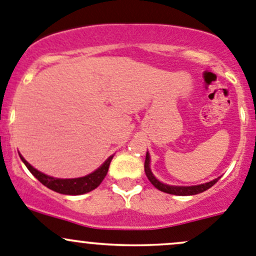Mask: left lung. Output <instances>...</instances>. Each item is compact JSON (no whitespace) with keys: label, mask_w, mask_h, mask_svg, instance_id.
Returning <instances> with one entry per match:
<instances>
[{"label":"left lung","mask_w":256,"mask_h":256,"mask_svg":"<svg viewBox=\"0 0 256 256\" xmlns=\"http://www.w3.org/2000/svg\"><path fill=\"white\" fill-rule=\"evenodd\" d=\"M144 172H146V176H148L149 182L156 186L158 190L164 192V193L173 194V196H196V194L203 193V192L208 190L209 188L214 186L218 182V179H213L212 182H208V183L199 184V186H169V184H164L162 182H159L158 179L154 176V174L152 173L150 170V156L146 152V162H144Z\"/></svg>","instance_id":"8db88e82"}]
</instances>
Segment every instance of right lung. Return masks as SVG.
Segmentation results:
<instances>
[{
    "label": "right lung",
    "instance_id": "1",
    "mask_svg": "<svg viewBox=\"0 0 256 256\" xmlns=\"http://www.w3.org/2000/svg\"><path fill=\"white\" fill-rule=\"evenodd\" d=\"M113 156H110L100 168L96 169L93 173L88 174V176H80V178L60 179L54 178V176H47V174L42 173V172L37 170L36 168H34V166L20 154V158L24 162V166H26L27 168H28V170L41 182L43 186L50 188V190L57 192V193L60 194H66V196H80V194H86L88 193V192L97 188V186L102 183L104 176H107L108 168H110V160L113 159Z\"/></svg>",
    "mask_w": 256,
    "mask_h": 256
}]
</instances>
